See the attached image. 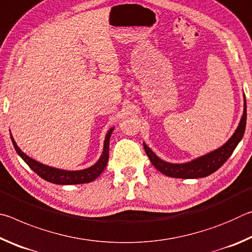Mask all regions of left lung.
I'll list each match as a JSON object with an SVG mask.
<instances>
[{
    "mask_svg": "<svg viewBox=\"0 0 252 252\" xmlns=\"http://www.w3.org/2000/svg\"><path fill=\"white\" fill-rule=\"evenodd\" d=\"M246 97V96H245ZM244 114L240 120V123L234 131L231 138L225 142L222 147H220L217 150L208 153L206 156L197 158L187 163H169L161 160L159 157L156 156V153L149 148L146 143H143L144 151L150 159L151 163L155 165L161 173L171 178H180V179H197L208 177L209 174L216 172L225 161L229 159V157L232 155L234 149L240 142L242 136L245 134L246 123H247V102L245 100L244 104Z\"/></svg>",
    "mask_w": 252,
    "mask_h": 252,
    "instance_id": "1",
    "label": "left lung"
}]
</instances>
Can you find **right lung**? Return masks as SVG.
<instances>
[{
	"mask_svg": "<svg viewBox=\"0 0 252 252\" xmlns=\"http://www.w3.org/2000/svg\"><path fill=\"white\" fill-rule=\"evenodd\" d=\"M113 127L108 131V133L105 135L104 140V147L103 152L96 163H94L92 167L79 170V171H67V170H61V169H55L49 165L42 164L40 162L33 160L32 158L25 155L24 152L21 151V149L16 146L13 136L11 135L12 143L15 148L18 155L22 158L25 163H27L30 168H31L37 176L44 179L45 181H49L51 183H55V185H81V183H88L100 176L103 172L104 168L106 167L109 160V144H110V136L112 133Z\"/></svg>",
	"mask_w": 252,
	"mask_h": 252,
	"instance_id": "add662e5",
	"label": "right lung"
}]
</instances>
